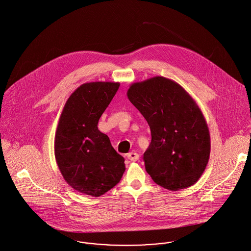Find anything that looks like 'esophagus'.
<instances>
[{
	"mask_svg": "<svg viewBox=\"0 0 251 251\" xmlns=\"http://www.w3.org/2000/svg\"><path fill=\"white\" fill-rule=\"evenodd\" d=\"M127 157L131 160V161H136L138 158H139V154L135 152H131L129 154H127Z\"/></svg>",
	"mask_w": 251,
	"mask_h": 251,
	"instance_id": "1",
	"label": "esophagus"
}]
</instances>
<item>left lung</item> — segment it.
<instances>
[{
  "mask_svg": "<svg viewBox=\"0 0 251 251\" xmlns=\"http://www.w3.org/2000/svg\"><path fill=\"white\" fill-rule=\"evenodd\" d=\"M127 97L150 126L152 140L143 154L147 173L171 191L192 186L205 170L211 148L208 126L195 100L162 76L133 83Z\"/></svg>",
  "mask_w": 251,
  "mask_h": 251,
  "instance_id": "obj_1",
  "label": "left lung"
}]
</instances>
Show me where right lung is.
Returning a JSON list of instances; mask_svg holds the SVG:
<instances>
[{
  "label": "right lung",
  "mask_w": 251,
  "mask_h": 251,
  "mask_svg": "<svg viewBox=\"0 0 251 251\" xmlns=\"http://www.w3.org/2000/svg\"><path fill=\"white\" fill-rule=\"evenodd\" d=\"M119 86L118 82L82 84L68 98L59 118L54 138L58 168L80 193L99 197L116 186L125 171L124 157L97 128Z\"/></svg>",
  "instance_id": "add662e5"
}]
</instances>
